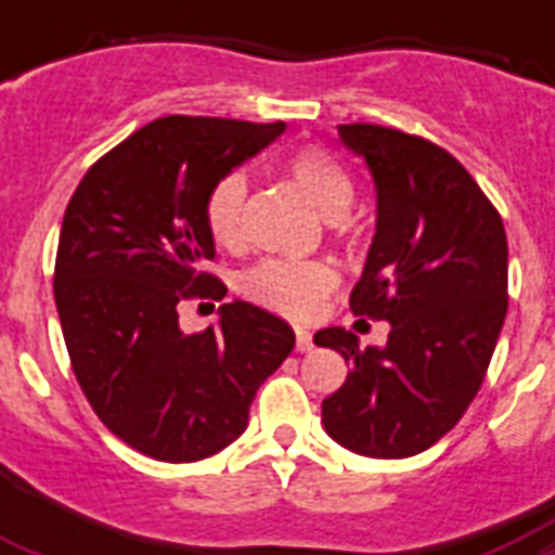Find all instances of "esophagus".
<instances>
[{"mask_svg":"<svg viewBox=\"0 0 555 555\" xmlns=\"http://www.w3.org/2000/svg\"><path fill=\"white\" fill-rule=\"evenodd\" d=\"M313 334L308 328H296V351H311Z\"/></svg>","mask_w":555,"mask_h":555,"instance_id":"34e87169","label":"esophagus"}]
</instances>
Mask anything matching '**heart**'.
Masks as SVG:
<instances>
[{"label": "heart", "mask_w": 555, "mask_h": 555, "mask_svg": "<svg viewBox=\"0 0 555 555\" xmlns=\"http://www.w3.org/2000/svg\"><path fill=\"white\" fill-rule=\"evenodd\" d=\"M287 176L294 178L296 186L325 218H343L354 204V181L328 152L299 150L287 160ZM244 198H247V178L238 169L218 178L207 192L204 221L209 235L221 247L242 244ZM334 285H337V273L320 259H264L247 270L238 282L247 299L291 320H311Z\"/></svg>", "instance_id": "1"}]
</instances>
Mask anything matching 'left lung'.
Returning <instances> with one entry per match:
<instances>
[{"instance_id": "8db88e82", "label": "left lung", "mask_w": 555, "mask_h": 555, "mask_svg": "<svg viewBox=\"0 0 555 555\" xmlns=\"http://www.w3.org/2000/svg\"><path fill=\"white\" fill-rule=\"evenodd\" d=\"M365 160L377 224L351 311L388 322L386 346L346 328L313 343L351 365L322 400V426L365 457H412L473 403L507 317V235L473 176L447 150L371 124L339 126Z\"/></svg>"}]
</instances>
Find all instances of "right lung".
Here are the masks:
<instances>
[{
  "label": "right lung",
  "mask_w": 555,
  "mask_h": 555,
  "mask_svg": "<svg viewBox=\"0 0 555 555\" xmlns=\"http://www.w3.org/2000/svg\"><path fill=\"white\" fill-rule=\"evenodd\" d=\"M282 132L158 117L103 155L68 201L54 270L65 348L100 421L155 461L190 464L230 447L261 383L294 351V328L242 299L198 334L178 325L181 299L227 294L201 270L216 256L207 192Z\"/></svg>",
  "instance_id": "right-lung-1"
}]
</instances>
